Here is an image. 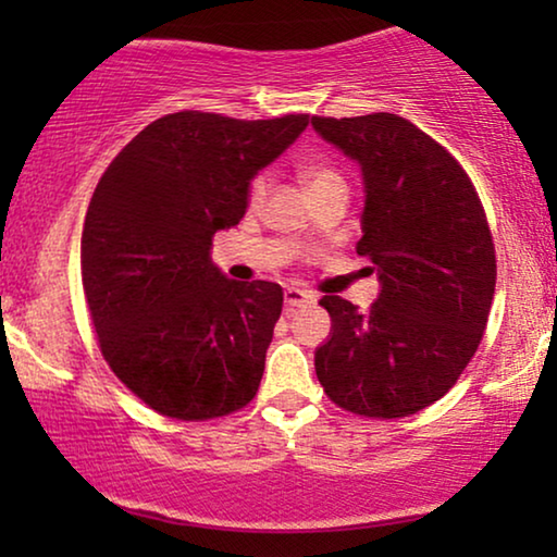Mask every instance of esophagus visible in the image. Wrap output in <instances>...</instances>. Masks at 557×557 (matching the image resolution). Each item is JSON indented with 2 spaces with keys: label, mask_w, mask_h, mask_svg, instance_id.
I'll return each mask as SVG.
<instances>
[{
  "label": "esophagus",
  "mask_w": 557,
  "mask_h": 557,
  "mask_svg": "<svg viewBox=\"0 0 557 557\" xmlns=\"http://www.w3.org/2000/svg\"><path fill=\"white\" fill-rule=\"evenodd\" d=\"M317 296L311 292H304V288H296V286H288L284 292V304H286V311H294L299 307H307V304H314Z\"/></svg>",
  "instance_id": "34e87169"
}]
</instances>
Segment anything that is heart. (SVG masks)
Returning <instances> with one entry per match:
<instances>
[{
    "mask_svg": "<svg viewBox=\"0 0 557 557\" xmlns=\"http://www.w3.org/2000/svg\"><path fill=\"white\" fill-rule=\"evenodd\" d=\"M304 180H307L309 193H317V189H324L332 185H345V177H342V174L330 164L307 166ZM271 185H273L271 172H258L248 185V208H253V210L261 208V205L265 202V197H269V193H271Z\"/></svg>",
    "mask_w": 557,
    "mask_h": 557,
    "instance_id": "obj_1",
    "label": "heart"
}]
</instances>
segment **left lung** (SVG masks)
<instances>
[{
	"mask_svg": "<svg viewBox=\"0 0 557 557\" xmlns=\"http://www.w3.org/2000/svg\"><path fill=\"white\" fill-rule=\"evenodd\" d=\"M311 126L362 166L357 253L383 281L364 314L322 296L332 337L317 349V377L355 416H413L451 391L484 337L497 284L486 212L451 151L403 116H311Z\"/></svg>",
	"mask_w": 557,
	"mask_h": 557,
	"instance_id": "1",
	"label": "left lung"
}]
</instances>
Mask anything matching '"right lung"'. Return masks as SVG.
Returning a JSON list of instances; mask_svg holds the SVG:
<instances>
[{"label": "right lung", "instance_id": "obj_1", "mask_svg": "<svg viewBox=\"0 0 557 557\" xmlns=\"http://www.w3.org/2000/svg\"><path fill=\"white\" fill-rule=\"evenodd\" d=\"M307 124V113H166L98 180L81 240L90 322L113 375L159 416L210 421L256 398L284 292L225 278L210 246Z\"/></svg>", "mask_w": 557, "mask_h": 557}]
</instances>
